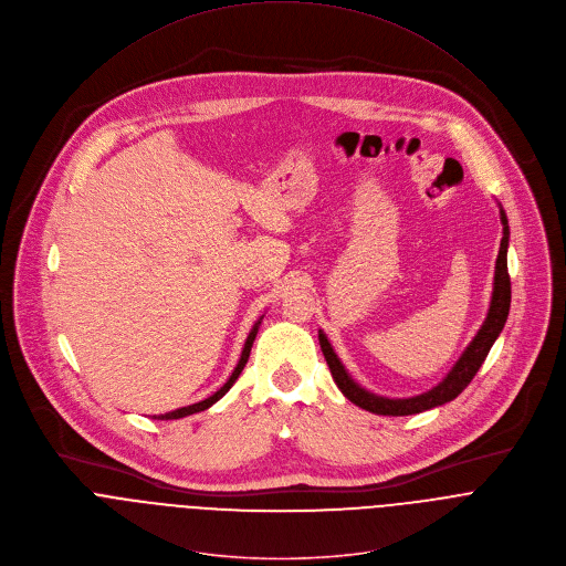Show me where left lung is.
<instances>
[{
	"label": "left lung",
	"instance_id": "8db88e82",
	"mask_svg": "<svg viewBox=\"0 0 566 566\" xmlns=\"http://www.w3.org/2000/svg\"><path fill=\"white\" fill-rule=\"evenodd\" d=\"M500 220H502V227H504V238L500 242V253H497V262H495V282H493V297H491L489 315H486L482 328L478 331L473 342L467 346L462 357L455 361V366L451 368L447 378L438 387H433L431 391H427L422 396H416V398H407V400H389V398H380L375 394H368L350 380V375L344 370V366H342L339 357L335 355V350L331 348L326 335L319 331L322 353L326 357V364L331 368L333 380L339 387V391L344 394V398H348L355 407H359L364 411H370V413H378V416H413V413H422V411H429L433 407H440V405H447V402L455 400L471 385L478 368L486 359L493 342L502 333L504 322L509 317V306H511V277H509V269H506L509 222H506V216H504L502 209H500Z\"/></svg>",
	"mask_w": 566,
	"mask_h": 566
}]
</instances>
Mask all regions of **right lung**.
<instances>
[{
  "label": "right lung",
  "instance_id": "1",
  "mask_svg": "<svg viewBox=\"0 0 566 566\" xmlns=\"http://www.w3.org/2000/svg\"><path fill=\"white\" fill-rule=\"evenodd\" d=\"M262 319V317H260ZM260 319H258V324L251 328V333H249V337H247V344H244V350H242V357H240V361H238V366H235V370H233V375L231 378L227 380V385L220 389V391H216L211 398H207V400H202V402H198V405H191V407H181V409H177V411H170V413H164V416H157V420H179V418H186V416H193V413H200V411H205V409H209L211 405H216L233 385H235V380L240 378V373H242V368H244V364L249 361V355H251V346H253V339H255V335H258V326H260ZM155 418V416H153Z\"/></svg>",
  "mask_w": 566,
  "mask_h": 566
}]
</instances>
